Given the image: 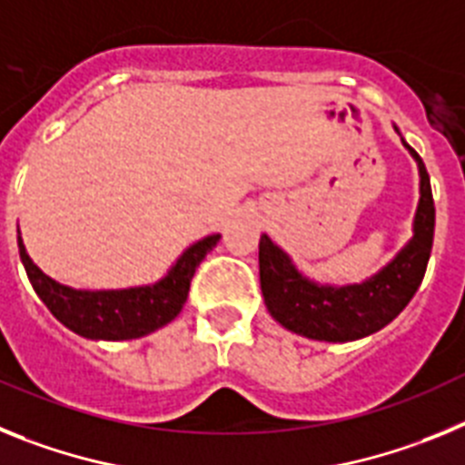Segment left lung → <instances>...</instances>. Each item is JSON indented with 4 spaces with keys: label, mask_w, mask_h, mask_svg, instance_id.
I'll return each instance as SVG.
<instances>
[{
    "label": "left lung",
    "mask_w": 465,
    "mask_h": 465,
    "mask_svg": "<svg viewBox=\"0 0 465 465\" xmlns=\"http://www.w3.org/2000/svg\"><path fill=\"white\" fill-rule=\"evenodd\" d=\"M398 131V128H395ZM410 149L419 165V205L414 236L374 276L353 285H321L292 264L272 238H260V285L273 321L285 330L318 341H353L389 325L414 297L426 273L433 248L435 205L430 177L421 156Z\"/></svg>",
    "instance_id": "obj_1"
}]
</instances>
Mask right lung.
<instances>
[{
	"instance_id": "right-lung-1",
	"label": "right lung",
	"mask_w": 465,
	"mask_h": 465,
	"mask_svg": "<svg viewBox=\"0 0 465 465\" xmlns=\"http://www.w3.org/2000/svg\"><path fill=\"white\" fill-rule=\"evenodd\" d=\"M217 241L220 233L201 238L177 257L161 281L124 290H74L54 281L30 260L20 232L18 252L35 292L64 328L86 339L121 341L154 332L183 311L196 266Z\"/></svg>"
}]
</instances>
